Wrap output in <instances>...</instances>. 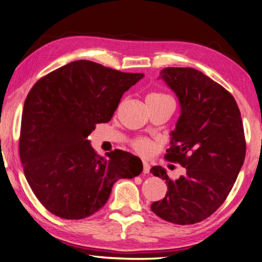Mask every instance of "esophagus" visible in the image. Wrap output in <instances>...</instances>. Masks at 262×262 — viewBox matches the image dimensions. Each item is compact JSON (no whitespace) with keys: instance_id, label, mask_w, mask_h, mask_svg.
I'll return each mask as SVG.
<instances>
[{"instance_id":"obj_1","label":"esophagus","mask_w":262,"mask_h":262,"mask_svg":"<svg viewBox=\"0 0 262 262\" xmlns=\"http://www.w3.org/2000/svg\"><path fill=\"white\" fill-rule=\"evenodd\" d=\"M143 172L144 173H148L150 172V165L147 162H143Z\"/></svg>"}]
</instances>
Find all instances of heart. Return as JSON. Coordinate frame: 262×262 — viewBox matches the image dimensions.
<instances>
[{"label":"heart","mask_w":262,"mask_h":262,"mask_svg":"<svg viewBox=\"0 0 262 262\" xmlns=\"http://www.w3.org/2000/svg\"><path fill=\"white\" fill-rule=\"evenodd\" d=\"M146 101H153V102H163V101H172L170 96H168L163 93H152L147 95ZM133 147L134 150L140 153L142 156H150L152 155L153 150H155V146H153L152 142L145 138H137L134 142H133Z\"/></svg>","instance_id":"obj_1"}]
</instances>
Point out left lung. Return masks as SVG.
Listing matches in <instances>:
<instances>
[{"label": "left lung", "instance_id": "obj_1", "mask_svg": "<svg viewBox=\"0 0 262 262\" xmlns=\"http://www.w3.org/2000/svg\"><path fill=\"white\" fill-rule=\"evenodd\" d=\"M175 92L181 116L165 158L186 173L175 181L166 169L152 167L168 191L151 210L177 225L202 222L222 206L245 159L244 129L236 101L222 85L193 68H165L160 77Z\"/></svg>", "mask_w": 262, "mask_h": 262}]
</instances>
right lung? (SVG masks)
<instances>
[{"label":"right lung","mask_w":262,"mask_h":262,"mask_svg":"<svg viewBox=\"0 0 262 262\" xmlns=\"http://www.w3.org/2000/svg\"><path fill=\"white\" fill-rule=\"evenodd\" d=\"M143 74L78 60L42 77L26 97L19 153L38 201L63 219H84L104 206L114 184L143 170L140 158L97 155L87 137L111 120L122 94Z\"/></svg>","instance_id":"1"}]
</instances>
